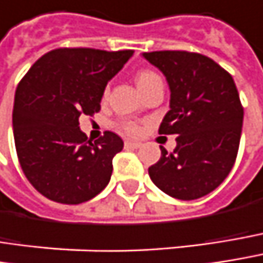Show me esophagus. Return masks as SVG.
Masks as SVG:
<instances>
[{"mask_svg": "<svg viewBox=\"0 0 263 263\" xmlns=\"http://www.w3.org/2000/svg\"><path fill=\"white\" fill-rule=\"evenodd\" d=\"M140 146H141L140 141H134V140H126L125 141V147H128V149H138Z\"/></svg>", "mask_w": 263, "mask_h": 263, "instance_id": "34e87169", "label": "esophagus"}]
</instances>
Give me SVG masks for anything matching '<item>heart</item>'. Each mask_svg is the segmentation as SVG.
Here are the masks:
<instances>
[{
    "label": "heart",
    "instance_id": "heart-1",
    "mask_svg": "<svg viewBox=\"0 0 263 263\" xmlns=\"http://www.w3.org/2000/svg\"><path fill=\"white\" fill-rule=\"evenodd\" d=\"M156 77H158V75L154 73V72H151V70H141V72L137 75V85L140 87L141 84H144L146 81L152 80V78H156ZM123 129L126 132H129V134H135V132H138V126H137L135 123L128 122V123H123Z\"/></svg>",
    "mask_w": 263,
    "mask_h": 263
}]
</instances>
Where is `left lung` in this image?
<instances>
[{"label": "left lung", "instance_id": "8db88e82", "mask_svg": "<svg viewBox=\"0 0 263 263\" xmlns=\"http://www.w3.org/2000/svg\"><path fill=\"white\" fill-rule=\"evenodd\" d=\"M141 57L162 72L170 88L159 132L179 135L173 154L159 146L149 176L175 199H200L226 179L236 159L244 109L235 81L202 54L156 51Z\"/></svg>", "mask_w": 263, "mask_h": 263}]
</instances>
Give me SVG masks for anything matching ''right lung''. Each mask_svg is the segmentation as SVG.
<instances>
[{
    "label": "right lung",
    "mask_w": 263,
    "mask_h": 263,
    "mask_svg": "<svg viewBox=\"0 0 263 263\" xmlns=\"http://www.w3.org/2000/svg\"><path fill=\"white\" fill-rule=\"evenodd\" d=\"M134 51L60 48L31 66L16 88L13 137L21 167L40 194L64 204L98 196L111 179L123 140L107 131L95 143L80 117L101 109L111 81Z\"/></svg>",
    "instance_id": "1"
}]
</instances>
